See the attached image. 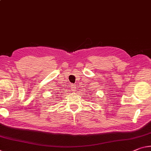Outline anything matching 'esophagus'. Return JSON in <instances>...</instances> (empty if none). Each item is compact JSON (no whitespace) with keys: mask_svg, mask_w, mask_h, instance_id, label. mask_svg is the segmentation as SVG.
<instances>
[{"mask_svg":"<svg viewBox=\"0 0 151 151\" xmlns=\"http://www.w3.org/2000/svg\"><path fill=\"white\" fill-rule=\"evenodd\" d=\"M71 88H72V91H74L75 90V85L71 86Z\"/></svg>","mask_w":151,"mask_h":151,"instance_id":"34e87169","label":"esophagus"}]
</instances>
